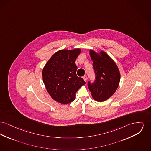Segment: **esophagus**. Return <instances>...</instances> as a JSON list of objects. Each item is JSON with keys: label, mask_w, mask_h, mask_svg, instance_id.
Returning <instances> with one entry per match:
<instances>
[{"label": "esophagus", "mask_w": 151, "mask_h": 151, "mask_svg": "<svg viewBox=\"0 0 151 151\" xmlns=\"http://www.w3.org/2000/svg\"><path fill=\"white\" fill-rule=\"evenodd\" d=\"M83 79H84V80L86 82L87 81V76H84L83 77Z\"/></svg>", "instance_id": "1"}]
</instances>
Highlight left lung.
<instances>
[{
    "label": "left lung",
    "mask_w": 151,
    "mask_h": 151,
    "mask_svg": "<svg viewBox=\"0 0 151 151\" xmlns=\"http://www.w3.org/2000/svg\"><path fill=\"white\" fill-rule=\"evenodd\" d=\"M89 53L93 62L96 80L93 84L88 83V88L93 99L102 102L115 93L119 85L120 73L115 61L106 52H96L89 50Z\"/></svg>",
    "instance_id": "1"
}]
</instances>
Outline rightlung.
<instances>
[{
    "instance_id": "add662e5",
    "label": "right lung",
    "mask_w": 151,
    "mask_h": 151,
    "mask_svg": "<svg viewBox=\"0 0 151 151\" xmlns=\"http://www.w3.org/2000/svg\"><path fill=\"white\" fill-rule=\"evenodd\" d=\"M81 50H60L45 64L42 76L45 88L53 100L63 104L73 101L76 92L86 82L78 77L75 60Z\"/></svg>"
}]
</instances>
